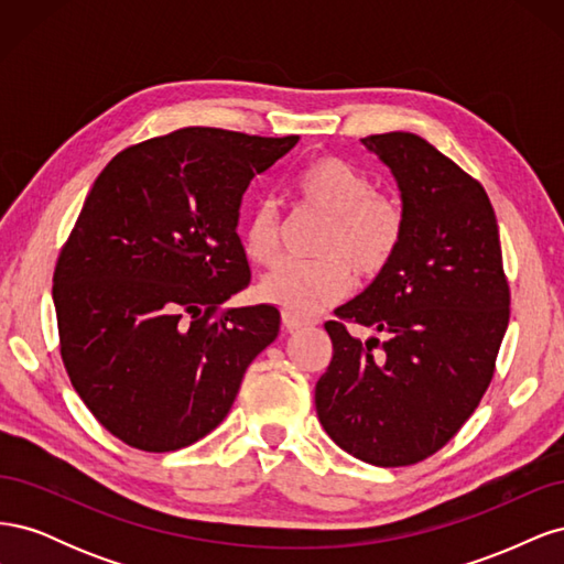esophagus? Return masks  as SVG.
<instances>
[{
    "mask_svg": "<svg viewBox=\"0 0 564 564\" xmlns=\"http://www.w3.org/2000/svg\"><path fill=\"white\" fill-rule=\"evenodd\" d=\"M282 327L286 332H299V329L311 327V322L308 319H301V317H296L292 313H282Z\"/></svg>",
    "mask_w": 564,
    "mask_h": 564,
    "instance_id": "1",
    "label": "esophagus"
}]
</instances>
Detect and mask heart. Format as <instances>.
<instances>
[{
	"label": "heart",
	"instance_id": "b5f03b06",
	"mask_svg": "<svg viewBox=\"0 0 564 564\" xmlns=\"http://www.w3.org/2000/svg\"><path fill=\"white\" fill-rule=\"evenodd\" d=\"M305 207L327 216L313 263H282L259 284V296L284 313L311 317L344 299L352 278L371 282L395 261L404 237L400 204L377 193L373 181L350 162L324 155L296 178ZM242 251L251 263L272 265L282 253V218L275 202L263 199L242 226Z\"/></svg>",
	"mask_w": 564,
	"mask_h": 564
}]
</instances>
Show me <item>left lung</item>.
<instances>
[{"label":"left lung","mask_w":564,"mask_h":564,"mask_svg":"<svg viewBox=\"0 0 564 564\" xmlns=\"http://www.w3.org/2000/svg\"><path fill=\"white\" fill-rule=\"evenodd\" d=\"M362 143L402 193L395 261L324 324L334 357L315 388L324 431L371 466H412L460 431L487 392L508 327L499 226L480 181L416 133ZM360 323L384 336L365 345Z\"/></svg>","instance_id":"1"}]
</instances>
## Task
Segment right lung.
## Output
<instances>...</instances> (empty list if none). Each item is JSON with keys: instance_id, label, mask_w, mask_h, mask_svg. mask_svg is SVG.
Masks as SVG:
<instances>
[{"instance_id": "1", "label": "right lung", "mask_w": 564, "mask_h": 564, "mask_svg": "<svg viewBox=\"0 0 564 564\" xmlns=\"http://www.w3.org/2000/svg\"><path fill=\"white\" fill-rule=\"evenodd\" d=\"M296 141L185 127L124 148L96 178L54 303L67 377L124 445L160 454L212 433L278 338L272 305H220L251 280L242 195Z\"/></svg>"}]
</instances>
